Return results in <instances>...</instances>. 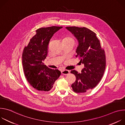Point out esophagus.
<instances>
[{"mask_svg":"<svg viewBox=\"0 0 125 125\" xmlns=\"http://www.w3.org/2000/svg\"><path fill=\"white\" fill-rule=\"evenodd\" d=\"M61 73L63 75H67L68 74H69L70 73V71L69 70H63L62 71H61Z\"/></svg>","mask_w":125,"mask_h":125,"instance_id":"1","label":"esophagus"}]
</instances>
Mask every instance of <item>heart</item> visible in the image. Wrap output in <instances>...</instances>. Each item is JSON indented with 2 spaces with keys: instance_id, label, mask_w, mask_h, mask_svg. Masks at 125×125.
<instances>
[{
  "instance_id": "heart-1",
  "label": "heart",
  "mask_w": 125,
  "mask_h": 125,
  "mask_svg": "<svg viewBox=\"0 0 125 125\" xmlns=\"http://www.w3.org/2000/svg\"><path fill=\"white\" fill-rule=\"evenodd\" d=\"M62 42H73L74 43L75 41L70 36H67L65 38H64Z\"/></svg>"
}]
</instances>
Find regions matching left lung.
Wrapping results in <instances>:
<instances>
[{
	"instance_id": "8db88e82",
	"label": "left lung",
	"mask_w": 125,
	"mask_h": 125,
	"mask_svg": "<svg viewBox=\"0 0 125 125\" xmlns=\"http://www.w3.org/2000/svg\"><path fill=\"white\" fill-rule=\"evenodd\" d=\"M79 42L76 57L81 59L84 68L79 73L76 70L71 73L76 76L71 87L76 93H83L92 90L100 81L106 67L105 53L95 32L85 27H67Z\"/></svg>"
}]
</instances>
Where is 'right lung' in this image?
<instances>
[{"instance_id": "obj_1", "label": "right lung", "mask_w": 125, "mask_h": 125, "mask_svg": "<svg viewBox=\"0 0 125 125\" xmlns=\"http://www.w3.org/2000/svg\"><path fill=\"white\" fill-rule=\"evenodd\" d=\"M62 28L52 26L38 29L23 50L22 64L25 76L29 83L38 91H50L61 75L60 71L49 68L43 61L47 56L51 38Z\"/></svg>"}]
</instances>
